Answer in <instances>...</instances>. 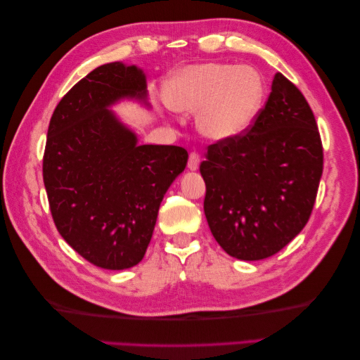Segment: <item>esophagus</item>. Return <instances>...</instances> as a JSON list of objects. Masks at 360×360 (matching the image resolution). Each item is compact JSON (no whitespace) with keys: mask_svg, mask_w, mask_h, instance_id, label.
<instances>
[{"mask_svg":"<svg viewBox=\"0 0 360 360\" xmlns=\"http://www.w3.org/2000/svg\"><path fill=\"white\" fill-rule=\"evenodd\" d=\"M200 162H201L200 155H198V153H190V156H188V164H187L188 170H192V172L198 170V168H200Z\"/></svg>","mask_w":360,"mask_h":360,"instance_id":"34e87169","label":"esophagus"}]
</instances>
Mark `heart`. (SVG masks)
<instances>
[{
    "label": "heart",
    "mask_w": 360,
    "mask_h": 360,
    "mask_svg": "<svg viewBox=\"0 0 360 360\" xmlns=\"http://www.w3.org/2000/svg\"><path fill=\"white\" fill-rule=\"evenodd\" d=\"M264 93V80L255 68L204 63L176 72L164 97L173 111L198 114V133L205 139L231 142L255 124Z\"/></svg>",
    "instance_id": "obj_1"
}]
</instances>
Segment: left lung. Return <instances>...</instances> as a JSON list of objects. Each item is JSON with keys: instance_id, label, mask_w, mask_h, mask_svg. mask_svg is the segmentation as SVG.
I'll return each mask as SVG.
<instances>
[{"instance_id": "obj_1", "label": "left lung", "mask_w": 360, "mask_h": 360, "mask_svg": "<svg viewBox=\"0 0 360 360\" xmlns=\"http://www.w3.org/2000/svg\"><path fill=\"white\" fill-rule=\"evenodd\" d=\"M200 172L204 213L219 246L244 262L277 254L307 226L323 172L307 98L275 74L255 124L238 139L210 145Z\"/></svg>"}]
</instances>
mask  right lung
Segmentation results:
<instances>
[{"label": "right lung", "mask_w": 360, "mask_h": 360, "mask_svg": "<svg viewBox=\"0 0 360 360\" xmlns=\"http://www.w3.org/2000/svg\"><path fill=\"white\" fill-rule=\"evenodd\" d=\"M120 101L150 108L141 68L112 62L91 71L53 111L43 158L57 231L89 263L110 271L143 258L159 205L188 159L176 145H139L111 110Z\"/></svg>", "instance_id": "right-lung-1"}]
</instances>
